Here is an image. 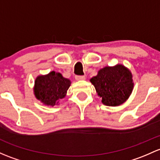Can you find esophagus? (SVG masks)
I'll use <instances>...</instances> for the list:
<instances>
[{"label": "esophagus", "instance_id": "1", "mask_svg": "<svg viewBox=\"0 0 160 160\" xmlns=\"http://www.w3.org/2000/svg\"><path fill=\"white\" fill-rule=\"evenodd\" d=\"M75 79L77 80H84L86 79L85 76H76Z\"/></svg>", "mask_w": 160, "mask_h": 160}]
</instances>
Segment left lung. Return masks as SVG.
I'll use <instances>...</instances> for the list:
<instances>
[{
	"label": "left lung",
	"mask_w": 160,
	"mask_h": 160,
	"mask_svg": "<svg viewBox=\"0 0 160 160\" xmlns=\"http://www.w3.org/2000/svg\"><path fill=\"white\" fill-rule=\"evenodd\" d=\"M90 82L102 97V103L109 107H117L127 101L134 86L132 73L122 64L100 69Z\"/></svg>",
	"instance_id": "left-lung-1"
}]
</instances>
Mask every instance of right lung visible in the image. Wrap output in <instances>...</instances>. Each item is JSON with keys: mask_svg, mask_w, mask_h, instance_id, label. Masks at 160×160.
Instances as JSON below:
<instances>
[{"mask_svg": "<svg viewBox=\"0 0 160 160\" xmlns=\"http://www.w3.org/2000/svg\"><path fill=\"white\" fill-rule=\"evenodd\" d=\"M34 83L33 92L36 98L44 105L53 107L59 100L65 97L71 82L61 73L51 71L47 75L38 76Z\"/></svg>", "mask_w": 160, "mask_h": 160, "instance_id": "obj_1", "label": "right lung"}]
</instances>
